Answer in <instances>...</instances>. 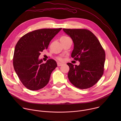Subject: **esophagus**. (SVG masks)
<instances>
[{
  "instance_id": "34e87169",
  "label": "esophagus",
  "mask_w": 121,
  "mask_h": 121,
  "mask_svg": "<svg viewBox=\"0 0 121 121\" xmlns=\"http://www.w3.org/2000/svg\"><path fill=\"white\" fill-rule=\"evenodd\" d=\"M57 65L58 66H61V65H62L63 64H62V63H61L60 62H58L57 63Z\"/></svg>"
}]
</instances>
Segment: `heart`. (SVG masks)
Instances as JSON below:
<instances>
[{
	"instance_id": "b5f03b06",
	"label": "heart",
	"mask_w": 121,
	"mask_h": 121,
	"mask_svg": "<svg viewBox=\"0 0 121 121\" xmlns=\"http://www.w3.org/2000/svg\"><path fill=\"white\" fill-rule=\"evenodd\" d=\"M70 39V38H69L68 37H67V36H63V37H62L60 39ZM58 59H59V60H60V61H62V60H63L62 58H61V57L58 58Z\"/></svg>"
}]
</instances>
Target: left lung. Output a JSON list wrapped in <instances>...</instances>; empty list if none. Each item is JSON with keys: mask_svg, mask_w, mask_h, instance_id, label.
I'll return each mask as SVG.
<instances>
[{"mask_svg": "<svg viewBox=\"0 0 121 121\" xmlns=\"http://www.w3.org/2000/svg\"><path fill=\"white\" fill-rule=\"evenodd\" d=\"M72 39L74 49L71 57L78 61V65L67 63L69 67L68 78L80 89L91 88L100 78L104 71L105 51L94 34L86 29H63Z\"/></svg>", "mask_w": 121, "mask_h": 121, "instance_id": "left-lung-1", "label": "left lung"}]
</instances>
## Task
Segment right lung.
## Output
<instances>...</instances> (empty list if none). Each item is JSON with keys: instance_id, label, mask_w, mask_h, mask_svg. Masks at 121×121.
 <instances>
[{"instance_id": "obj_1", "label": "right lung", "mask_w": 121, "mask_h": 121, "mask_svg": "<svg viewBox=\"0 0 121 121\" xmlns=\"http://www.w3.org/2000/svg\"><path fill=\"white\" fill-rule=\"evenodd\" d=\"M61 29L34 30L25 34L17 43L13 56L14 68L22 83L30 90L37 91L44 87L57 67L55 60L49 59L43 63V59H39V56Z\"/></svg>"}]
</instances>
